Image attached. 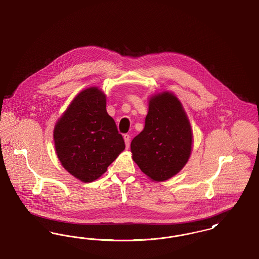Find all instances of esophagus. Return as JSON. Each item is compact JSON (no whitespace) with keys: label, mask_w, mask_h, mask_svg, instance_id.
<instances>
[{"label":"esophagus","mask_w":259,"mask_h":259,"mask_svg":"<svg viewBox=\"0 0 259 259\" xmlns=\"http://www.w3.org/2000/svg\"><path fill=\"white\" fill-rule=\"evenodd\" d=\"M124 143H125V147L128 148L130 147V142H131V136L130 135H124Z\"/></svg>","instance_id":"34e87169"}]
</instances>
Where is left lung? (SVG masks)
<instances>
[{
	"label": "left lung",
	"mask_w": 259,
	"mask_h": 259,
	"mask_svg": "<svg viewBox=\"0 0 259 259\" xmlns=\"http://www.w3.org/2000/svg\"><path fill=\"white\" fill-rule=\"evenodd\" d=\"M192 131L180 101L169 92L153 96L144 130L132 141L133 159L153 181L180 172L191 156Z\"/></svg>",
	"instance_id": "1"
}]
</instances>
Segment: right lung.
Listing matches in <instances>:
<instances>
[{"mask_svg":"<svg viewBox=\"0 0 259 259\" xmlns=\"http://www.w3.org/2000/svg\"><path fill=\"white\" fill-rule=\"evenodd\" d=\"M57 156L64 168L84 183L97 180L124 149L106 97L97 87L82 91L54 127Z\"/></svg>","mask_w":259,"mask_h":259,"instance_id":"add662e5","label":"right lung"}]
</instances>
